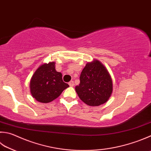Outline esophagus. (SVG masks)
<instances>
[{"instance_id":"obj_1","label":"esophagus","mask_w":151,"mask_h":151,"mask_svg":"<svg viewBox=\"0 0 151 151\" xmlns=\"http://www.w3.org/2000/svg\"><path fill=\"white\" fill-rule=\"evenodd\" d=\"M70 87H73V85H74V83H73V81H70L69 83H68Z\"/></svg>"}]
</instances>
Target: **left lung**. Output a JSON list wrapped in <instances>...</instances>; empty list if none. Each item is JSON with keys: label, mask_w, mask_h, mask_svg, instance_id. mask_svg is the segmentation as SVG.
<instances>
[{"label": "left lung", "mask_w": 151, "mask_h": 151, "mask_svg": "<svg viewBox=\"0 0 151 151\" xmlns=\"http://www.w3.org/2000/svg\"><path fill=\"white\" fill-rule=\"evenodd\" d=\"M80 83L75 89L79 97L89 106H97L109 100L112 81L107 70L100 62L87 63L81 73Z\"/></svg>", "instance_id": "1"}]
</instances>
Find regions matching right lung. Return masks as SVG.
I'll return each instance as SVG.
<instances>
[{"label":"right lung","mask_w":151,"mask_h":151,"mask_svg":"<svg viewBox=\"0 0 151 151\" xmlns=\"http://www.w3.org/2000/svg\"><path fill=\"white\" fill-rule=\"evenodd\" d=\"M55 65V62L41 65L31 79V93L39 102L47 103L52 101L69 87L62 80V73L56 72Z\"/></svg>","instance_id":"right-lung-1"}]
</instances>
